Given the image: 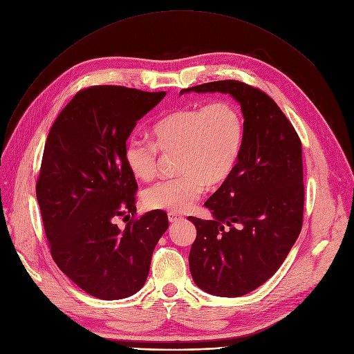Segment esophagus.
Listing matches in <instances>:
<instances>
[{
	"label": "esophagus",
	"instance_id": "34e87169",
	"mask_svg": "<svg viewBox=\"0 0 354 354\" xmlns=\"http://www.w3.org/2000/svg\"><path fill=\"white\" fill-rule=\"evenodd\" d=\"M184 220V216L183 215H180V214H177V212H169V221L170 223H180V221H183Z\"/></svg>",
	"mask_w": 354,
	"mask_h": 354
}]
</instances>
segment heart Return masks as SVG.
<instances>
[{
    "label": "heart",
    "instance_id": "obj_1",
    "mask_svg": "<svg viewBox=\"0 0 354 354\" xmlns=\"http://www.w3.org/2000/svg\"><path fill=\"white\" fill-rule=\"evenodd\" d=\"M243 143V119L228 100L187 106L162 116L151 127V143L130 139L124 161L142 181L151 180L158 167V151L176 153L178 176L145 189L150 209L185 212L204 193L205 185L218 187L232 174Z\"/></svg>",
    "mask_w": 354,
    "mask_h": 354
}]
</instances>
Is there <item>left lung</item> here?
<instances>
[{"label": "left lung", "mask_w": 354, "mask_h": 354, "mask_svg": "<svg viewBox=\"0 0 354 354\" xmlns=\"http://www.w3.org/2000/svg\"><path fill=\"white\" fill-rule=\"evenodd\" d=\"M230 93L243 116V143L227 181L205 201L188 262L196 285L223 297L247 295L279 269L302 230V143L279 106L238 80L183 89Z\"/></svg>", "instance_id": "left-lung-1"}]
</instances>
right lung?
<instances>
[{"label": "right lung", "mask_w": 354, "mask_h": 354, "mask_svg": "<svg viewBox=\"0 0 354 354\" xmlns=\"http://www.w3.org/2000/svg\"><path fill=\"white\" fill-rule=\"evenodd\" d=\"M165 96L112 85L82 89L45 143L37 200L50 255L72 282L103 301L142 289L169 228L161 209L133 218L138 183L124 161L136 123ZM118 218L132 220L122 230Z\"/></svg>", "instance_id": "1"}]
</instances>
